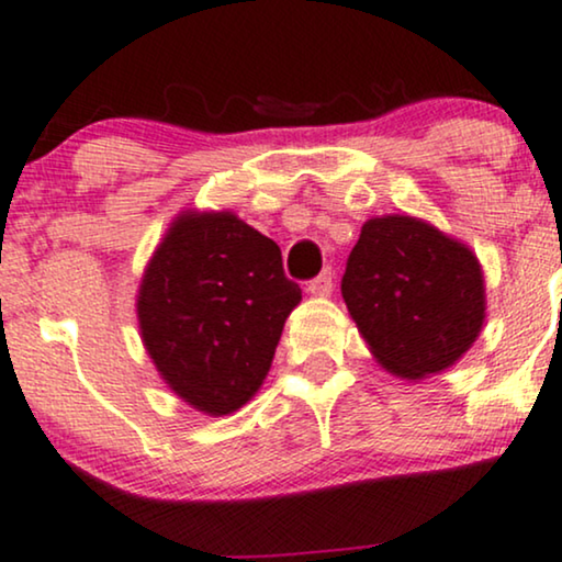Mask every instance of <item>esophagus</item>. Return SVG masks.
I'll list each match as a JSON object with an SVG mask.
<instances>
[{
  "instance_id": "34e87169",
  "label": "esophagus",
  "mask_w": 562,
  "mask_h": 562,
  "mask_svg": "<svg viewBox=\"0 0 562 562\" xmlns=\"http://www.w3.org/2000/svg\"><path fill=\"white\" fill-rule=\"evenodd\" d=\"M307 292L313 296H330V292H334V276H330V270H323L317 279L310 281Z\"/></svg>"
}]
</instances>
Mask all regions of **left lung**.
<instances>
[{
	"instance_id": "obj_1",
	"label": "left lung",
	"mask_w": 562,
	"mask_h": 562,
	"mask_svg": "<svg viewBox=\"0 0 562 562\" xmlns=\"http://www.w3.org/2000/svg\"><path fill=\"white\" fill-rule=\"evenodd\" d=\"M341 294L378 364L412 383L459 362L487 317L469 245L406 213L364 221Z\"/></svg>"
}]
</instances>
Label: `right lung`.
<instances>
[{"instance_id": "add662e5", "label": "right lung", "mask_w": 562, "mask_h": 562, "mask_svg": "<svg viewBox=\"0 0 562 562\" xmlns=\"http://www.w3.org/2000/svg\"><path fill=\"white\" fill-rule=\"evenodd\" d=\"M302 289L281 249L232 211H182L150 255L137 325L171 393L226 417L260 391Z\"/></svg>"}]
</instances>
